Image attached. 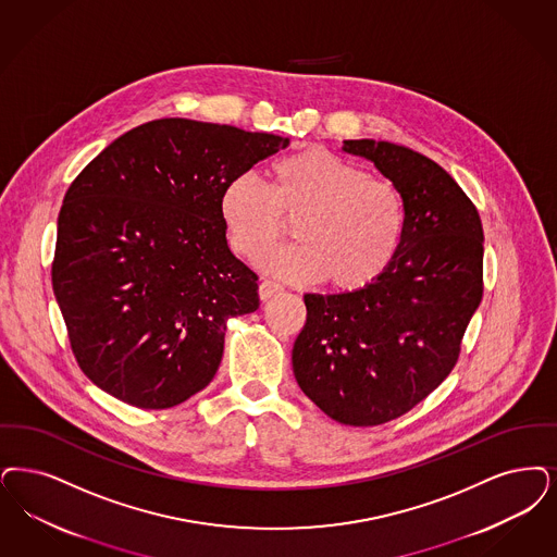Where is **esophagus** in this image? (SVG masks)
Instances as JSON below:
<instances>
[{
	"mask_svg": "<svg viewBox=\"0 0 557 557\" xmlns=\"http://www.w3.org/2000/svg\"><path fill=\"white\" fill-rule=\"evenodd\" d=\"M282 289L284 288H282L280 284H275V282H271V280H263L261 286H259V296H261V300H269L271 296L280 294Z\"/></svg>",
	"mask_w": 557,
	"mask_h": 557,
	"instance_id": "34e87169",
	"label": "esophagus"
}]
</instances>
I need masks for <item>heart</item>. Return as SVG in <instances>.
I'll return each instance as SVG.
<instances>
[{
    "label": "heart",
    "instance_id": "heart-1",
    "mask_svg": "<svg viewBox=\"0 0 557 557\" xmlns=\"http://www.w3.org/2000/svg\"><path fill=\"white\" fill-rule=\"evenodd\" d=\"M269 186L250 174L223 188L220 215L232 250L255 259L286 236L296 245L273 250L259 265L292 282L327 277L355 292L389 268L404 234V200L387 180L367 178L350 161L307 147L271 165Z\"/></svg>",
    "mask_w": 557,
    "mask_h": 557
}]
</instances>
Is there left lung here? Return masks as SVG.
<instances>
[{
    "label": "left lung",
    "instance_id": "left-lung-1",
    "mask_svg": "<svg viewBox=\"0 0 557 557\" xmlns=\"http://www.w3.org/2000/svg\"><path fill=\"white\" fill-rule=\"evenodd\" d=\"M404 200L400 248L375 282L305 294L307 323L292 348L300 389L350 426L387 423L424 400L454 369L483 296V225L442 165L387 140H344Z\"/></svg>",
    "mask_w": 557,
    "mask_h": 557
}]
</instances>
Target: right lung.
I'll use <instances>...</instances> for the list:
<instances>
[{"instance_id": "add662e5", "label": "right lung", "mask_w": 557, "mask_h": 557, "mask_svg": "<svg viewBox=\"0 0 557 557\" xmlns=\"http://www.w3.org/2000/svg\"><path fill=\"white\" fill-rule=\"evenodd\" d=\"M288 145L163 117L115 138L70 184L51 282L99 389L161 410L215 377L227 319L259 309L257 273L225 240L223 188Z\"/></svg>"}]
</instances>
